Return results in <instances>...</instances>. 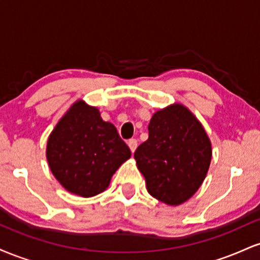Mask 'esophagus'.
Segmentation results:
<instances>
[{
  "mask_svg": "<svg viewBox=\"0 0 260 260\" xmlns=\"http://www.w3.org/2000/svg\"><path fill=\"white\" fill-rule=\"evenodd\" d=\"M128 147H129V149H131V151H132V153H134V151H136V149H137V147H138V142H137V139H129L128 140Z\"/></svg>",
  "mask_w": 260,
  "mask_h": 260,
  "instance_id": "obj_1",
  "label": "esophagus"
}]
</instances>
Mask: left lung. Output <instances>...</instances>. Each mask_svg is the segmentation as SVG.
<instances>
[{"label": "left lung", "instance_id": "obj_1", "mask_svg": "<svg viewBox=\"0 0 260 260\" xmlns=\"http://www.w3.org/2000/svg\"><path fill=\"white\" fill-rule=\"evenodd\" d=\"M148 129V140L134 153L148 192L169 205L182 204L207 176L210 140L193 113L180 104L154 113Z\"/></svg>", "mask_w": 260, "mask_h": 260}]
</instances>
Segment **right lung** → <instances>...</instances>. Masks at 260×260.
Listing matches in <instances>:
<instances>
[{
	"instance_id": "right-lung-1",
	"label": "right lung",
	"mask_w": 260,
	"mask_h": 260,
	"mask_svg": "<svg viewBox=\"0 0 260 260\" xmlns=\"http://www.w3.org/2000/svg\"><path fill=\"white\" fill-rule=\"evenodd\" d=\"M53 176L71 193L92 197L109 187L111 176L131 157V150L99 110L77 101L47 140Z\"/></svg>"
}]
</instances>
